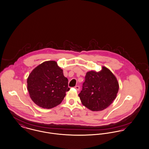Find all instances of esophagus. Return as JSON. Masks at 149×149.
<instances>
[{
	"instance_id": "obj_1",
	"label": "esophagus",
	"mask_w": 149,
	"mask_h": 149,
	"mask_svg": "<svg viewBox=\"0 0 149 149\" xmlns=\"http://www.w3.org/2000/svg\"><path fill=\"white\" fill-rule=\"evenodd\" d=\"M74 88H75L77 91L79 90V86H76L74 87Z\"/></svg>"
}]
</instances>
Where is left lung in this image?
Returning a JSON list of instances; mask_svg holds the SVG:
<instances>
[{
    "mask_svg": "<svg viewBox=\"0 0 149 149\" xmlns=\"http://www.w3.org/2000/svg\"><path fill=\"white\" fill-rule=\"evenodd\" d=\"M119 84L109 69L102 67L99 72H87L82 88L78 94L82 104L92 111H101L116 99Z\"/></svg>",
    "mask_w": 149,
    "mask_h": 149,
    "instance_id": "1",
    "label": "left lung"
}]
</instances>
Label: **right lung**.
Here are the masks:
<instances>
[{
  "label": "right lung",
  "mask_w": 149,
  "mask_h": 149,
  "mask_svg": "<svg viewBox=\"0 0 149 149\" xmlns=\"http://www.w3.org/2000/svg\"><path fill=\"white\" fill-rule=\"evenodd\" d=\"M27 90L32 100L42 108L51 109L60 104L70 90L68 79L55 61L41 63L27 78Z\"/></svg>",
  "instance_id": "obj_1"
}]
</instances>
